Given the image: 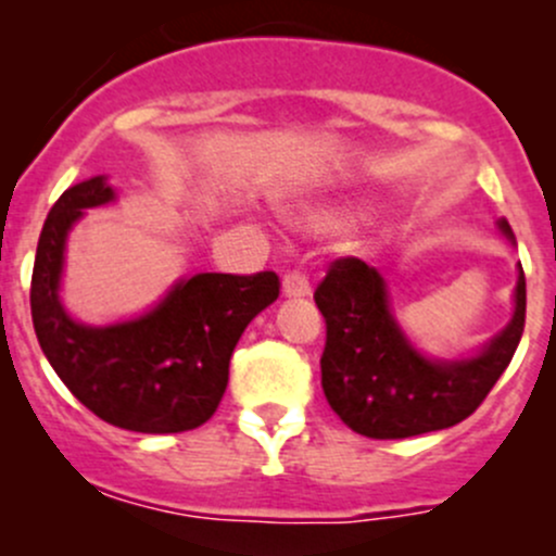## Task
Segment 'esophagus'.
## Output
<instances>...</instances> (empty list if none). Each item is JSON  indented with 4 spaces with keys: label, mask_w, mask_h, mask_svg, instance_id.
Returning <instances> with one entry per match:
<instances>
[{
    "label": "esophagus",
    "mask_w": 556,
    "mask_h": 556,
    "mask_svg": "<svg viewBox=\"0 0 556 556\" xmlns=\"http://www.w3.org/2000/svg\"><path fill=\"white\" fill-rule=\"evenodd\" d=\"M282 293L288 299H304V295L312 293L309 277L304 271H288L282 279Z\"/></svg>",
    "instance_id": "1"
}]
</instances>
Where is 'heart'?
<instances>
[{
    "mask_svg": "<svg viewBox=\"0 0 556 556\" xmlns=\"http://www.w3.org/2000/svg\"><path fill=\"white\" fill-rule=\"evenodd\" d=\"M306 223H309L312 228H319V231H323V228L336 226V215L333 212H314V215L306 217Z\"/></svg>",
    "mask_w": 556,
    "mask_h": 556,
    "instance_id": "obj_1",
    "label": "heart"
}]
</instances>
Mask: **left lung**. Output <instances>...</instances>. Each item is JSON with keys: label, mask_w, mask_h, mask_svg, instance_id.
<instances>
[{"label": "left lung", "mask_w": 556, "mask_h": 556, "mask_svg": "<svg viewBox=\"0 0 556 556\" xmlns=\"http://www.w3.org/2000/svg\"><path fill=\"white\" fill-rule=\"evenodd\" d=\"M497 228L514 242L506 220ZM314 304L325 317L319 368L330 408L366 439H412L463 422L490 395L519 346L527 290L519 266L511 323L465 361L419 355L392 317L384 279L361 257L330 263Z\"/></svg>", "instance_id": "left-lung-1"}]
</instances>
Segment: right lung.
I'll list each match as a JSON object with an SVG mask.
<instances>
[{
    "mask_svg": "<svg viewBox=\"0 0 556 556\" xmlns=\"http://www.w3.org/2000/svg\"><path fill=\"white\" fill-rule=\"evenodd\" d=\"M106 177L61 193L39 233L31 319L45 357L72 395L99 419L134 433H182L215 414L244 328L279 299L274 271L195 274L153 312L117 325H83L59 301L66 233L83 210L110 204Z\"/></svg>",
    "mask_w": 556,
    "mask_h": 556,
    "instance_id": "obj_1",
    "label": "right lung"
}]
</instances>
